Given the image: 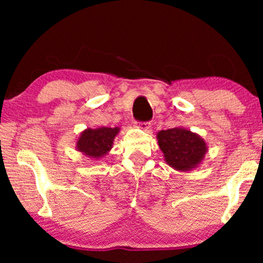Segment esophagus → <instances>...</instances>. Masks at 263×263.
Returning <instances> with one entry per match:
<instances>
[{
  "mask_svg": "<svg viewBox=\"0 0 263 263\" xmlns=\"http://www.w3.org/2000/svg\"><path fill=\"white\" fill-rule=\"evenodd\" d=\"M151 127H152V125H151L149 122H142V123H139V128L142 129V130H145V132H149Z\"/></svg>",
  "mask_w": 263,
  "mask_h": 263,
  "instance_id": "obj_1",
  "label": "esophagus"
}]
</instances>
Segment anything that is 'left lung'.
<instances>
[{
    "mask_svg": "<svg viewBox=\"0 0 263 263\" xmlns=\"http://www.w3.org/2000/svg\"><path fill=\"white\" fill-rule=\"evenodd\" d=\"M157 140L165 163L179 172L199 166L208 151L206 141L199 134L183 127L158 132Z\"/></svg>",
    "mask_w": 263,
    "mask_h": 263,
    "instance_id": "1",
    "label": "left lung"
}]
</instances>
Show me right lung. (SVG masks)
I'll return each instance as SVG.
<instances>
[{"mask_svg":"<svg viewBox=\"0 0 263 263\" xmlns=\"http://www.w3.org/2000/svg\"><path fill=\"white\" fill-rule=\"evenodd\" d=\"M121 129L118 127L87 128L82 130L77 140V149L84 156L99 160L112 148L114 140Z\"/></svg>","mask_w":263,"mask_h":263,"instance_id":"right-lung-1","label":"right lung"}]
</instances>
